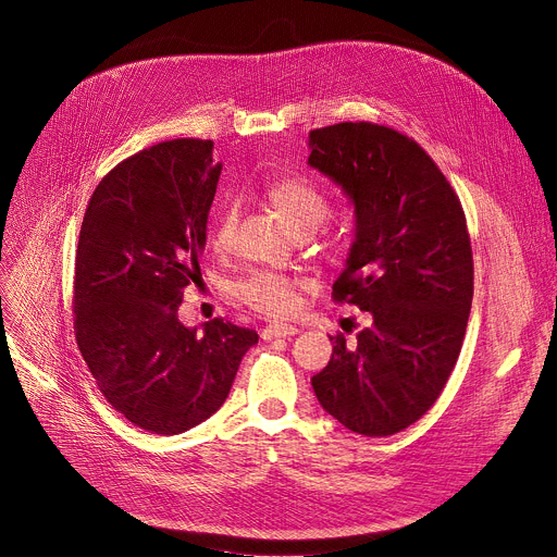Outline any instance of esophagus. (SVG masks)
Here are the masks:
<instances>
[{
	"mask_svg": "<svg viewBox=\"0 0 557 557\" xmlns=\"http://www.w3.org/2000/svg\"><path fill=\"white\" fill-rule=\"evenodd\" d=\"M295 333H298V326H293V324H282V322H273V324L264 326L262 336H264V341H273V338H288V336H295Z\"/></svg>",
	"mask_w": 557,
	"mask_h": 557,
	"instance_id": "34e87169",
	"label": "esophagus"
}]
</instances>
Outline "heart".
<instances>
[{
	"mask_svg": "<svg viewBox=\"0 0 557 557\" xmlns=\"http://www.w3.org/2000/svg\"><path fill=\"white\" fill-rule=\"evenodd\" d=\"M267 199L295 237H307L315 233L331 212L326 193L318 183L305 176H286L271 183L267 190ZM235 224L237 210L233 206H226L219 212L212 231L214 248L221 250L231 244ZM237 295L246 305L267 315H288L293 313L295 305H298L293 280L271 271H257L250 277H246L237 286Z\"/></svg>",
	"mask_w": 557,
	"mask_h": 557,
	"instance_id": "1",
	"label": "heart"
}]
</instances>
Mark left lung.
Instances as JSON below:
<instances>
[{
	"label": "left lung",
	"instance_id": "obj_1",
	"mask_svg": "<svg viewBox=\"0 0 557 557\" xmlns=\"http://www.w3.org/2000/svg\"><path fill=\"white\" fill-rule=\"evenodd\" d=\"M309 165L354 206L356 237L333 300L369 324L329 336V364L311 379L333 419L364 436L419 421L457 364L472 305L466 214L446 176L412 138L374 123L309 132Z\"/></svg>",
	"mask_w": 557,
	"mask_h": 557
}]
</instances>
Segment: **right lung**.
Returning <instances> with one entry per match:
<instances>
[{
	"mask_svg": "<svg viewBox=\"0 0 557 557\" xmlns=\"http://www.w3.org/2000/svg\"><path fill=\"white\" fill-rule=\"evenodd\" d=\"M219 174L212 140L159 143L111 170L83 219L76 341L109 405L152 434L210 419L257 345L252 329L216 318L197 333L176 313L201 275Z\"/></svg>",
	"mask_w": 557,
	"mask_h": 557,
	"instance_id": "1",
	"label": "right lung"
}]
</instances>
